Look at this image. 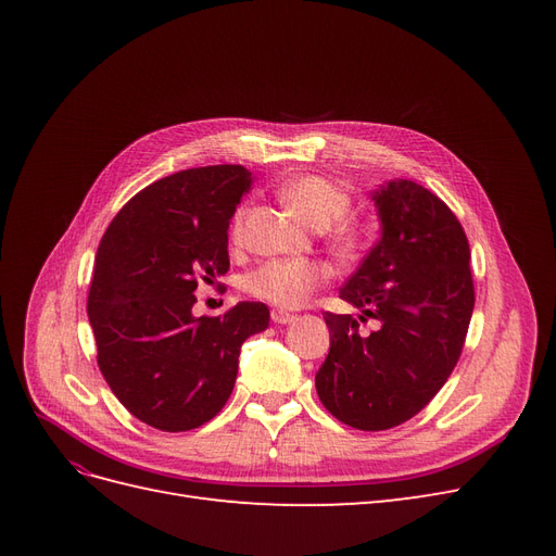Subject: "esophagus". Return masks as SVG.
<instances>
[{
  "mask_svg": "<svg viewBox=\"0 0 556 556\" xmlns=\"http://www.w3.org/2000/svg\"><path fill=\"white\" fill-rule=\"evenodd\" d=\"M271 319H274L276 325H292L294 319H296V315L285 313V311H274V313H271Z\"/></svg>",
  "mask_w": 556,
  "mask_h": 556,
  "instance_id": "obj_1",
  "label": "esophagus"
}]
</instances>
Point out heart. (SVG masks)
Returning <instances> with one entry per match:
<instances>
[{"label": "heart", "instance_id": "b5f03b06", "mask_svg": "<svg viewBox=\"0 0 556 556\" xmlns=\"http://www.w3.org/2000/svg\"><path fill=\"white\" fill-rule=\"evenodd\" d=\"M280 199L288 204L301 220L313 229H328L333 250L343 257H355L362 248V231L343 223L350 211L352 197L339 182L325 176H296L285 180L278 188ZM245 206L233 213L231 241H239L243 233ZM327 280V268L311 260H268L252 268L243 278V290L266 304L278 308H299L311 299V294Z\"/></svg>", "mask_w": 556, "mask_h": 556}]
</instances>
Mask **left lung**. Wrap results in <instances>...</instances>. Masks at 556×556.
Returning <instances> with one entry per match:
<instances>
[{"label": "left lung", "mask_w": 556, "mask_h": 556, "mask_svg": "<svg viewBox=\"0 0 556 556\" xmlns=\"http://www.w3.org/2000/svg\"><path fill=\"white\" fill-rule=\"evenodd\" d=\"M374 201L380 241L341 299L379 329L364 334L367 316L325 313L331 345L315 376L323 406L362 431L399 427L439 394L476 304L468 239L445 201L403 178L380 185Z\"/></svg>", "instance_id": "1"}]
</instances>
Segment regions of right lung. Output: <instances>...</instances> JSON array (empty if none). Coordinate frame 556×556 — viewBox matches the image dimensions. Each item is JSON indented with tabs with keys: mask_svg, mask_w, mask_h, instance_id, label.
Returning a JSON list of instances; mask_svg holds the SVG:
<instances>
[{
	"mask_svg": "<svg viewBox=\"0 0 556 556\" xmlns=\"http://www.w3.org/2000/svg\"><path fill=\"white\" fill-rule=\"evenodd\" d=\"M250 182L241 164L160 178L127 201L99 243L88 294L99 371L134 417L160 431H190L220 413L243 341L268 327L260 301L192 315L199 280L229 271L227 229Z\"/></svg>",
	"mask_w": 556,
	"mask_h": 556,
	"instance_id": "add662e5",
	"label": "right lung"
}]
</instances>
